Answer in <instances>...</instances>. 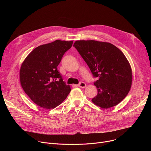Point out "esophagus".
I'll list each match as a JSON object with an SVG mask.
<instances>
[{"mask_svg": "<svg viewBox=\"0 0 151 151\" xmlns=\"http://www.w3.org/2000/svg\"><path fill=\"white\" fill-rule=\"evenodd\" d=\"M79 87H80V88H84L86 86V83H84V82H81V83H80L78 84V85Z\"/></svg>", "mask_w": 151, "mask_h": 151, "instance_id": "34e87169", "label": "esophagus"}]
</instances>
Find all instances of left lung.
Instances as JSON below:
<instances>
[{"label": "left lung", "mask_w": 151, "mask_h": 151, "mask_svg": "<svg viewBox=\"0 0 151 151\" xmlns=\"http://www.w3.org/2000/svg\"><path fill=\"white\" fill-rule=\"evenodd\" d=\"M73 46L89 67L97 88L92 102L102 108L117 105L130 90L132 73L130 63L123 52L107 42L78 40Z\"/></svg>", "instance_id": "8db88e82"}]
</instances>
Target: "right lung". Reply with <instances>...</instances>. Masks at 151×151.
Listing matches in <instances>:
<instances>
[{"instance_id":"add662e5","label":"right lung","mask_w":151,"mask_h":151,"mask_svg":"<svg viewBox=\"0 0 151 151\" xmlns=\"http://www.w3.org/2000/svg\"><path fill=\"white\" fill-rule=\"evenodd\" d=\"M73 42L57 40L40 45L22 62L19 73L21 86L39 106L53 109L59 105L70 93V87L63 81L58 66Z\"/></svg>"}]
</instances>
